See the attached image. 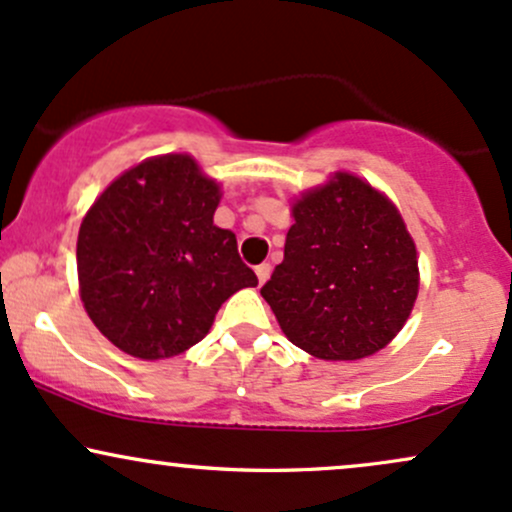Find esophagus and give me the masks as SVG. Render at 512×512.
Masks as SVG:
<instances>
[{"label": "esophagus", "instance_id": "obj_1", "mask_svg": "<svg viewBox=\"0 0 512 512\" xmlns=\"http://www.w3.org/2000/svg\"><path fill=\"white\" fill-rule=\"evenodd\" d=\"M256 278H258V283H266L268 278H271V266H268V263H261V266H256Z\"/></svg>", "mask_w": 512, "mask_h": 512}]
</instances>
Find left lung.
Listing matches in <instances>:
<instances>
[{
	"label": "left lung",
	"instance_id": "left-lung-1",
	"mask_svg": "<svg viewBox=\"0 0 512 512\" xmlns=\"http://www.w3.org/2000/svg\"><path fill=\"white\" fill-rule=\"evenodd\" d=\"M285 258L263 300L287 341L319 360H363L394 341L416 304V241L380 188L333 171L290 203Z\"/></svg>",
	"mask_w": 512,
	"mask_h": 512
}]
</instances>
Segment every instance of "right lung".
<instances>
[{"label":"right lung","instance_id":"1","mask_svg":"<svg viewBox=\"0 0 512 512\" xmlns=\"http://www.w3.org/2000/svg\"><path fill=\"white\" fill-rule=\"evenodd\" d=\"M222 200L186 152L149 157L103 188L77 237L79 297L113 346L140 360L186 353L234 292L256 287L232 229L212 222Z\"/></svg>","mask_w":512,"mask_h":512}]
</instances>
